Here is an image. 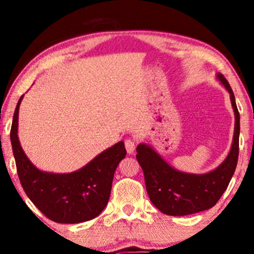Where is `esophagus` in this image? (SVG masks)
I'll list each match as a JSON object with an SVG mask.
<instances>
[{"label": "esophagus", "mask_w": 254, "mask_h": 254, "mask_svg": "<svg viewBox=\"0 0 254 254\" xmlns=\"http://www.w3.org/2000/svg\"><path fill=\"white\" fill-rule=\"evenodd\" d=\"M125 148H126L127 152L129 155L134 154L135 151V141L131 140V138H127L126 141H125Z\"/></svg>", "instance_id": "esophagus-1"}]
</instances>
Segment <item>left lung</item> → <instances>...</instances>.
<instances>
[{
	"instance_id": "obj_1",
	"label": "left lung",
	"mask_w": 254,
	"mask_h": 254,
	"mask_svg": "<svg viewBox=\"0 0 254 254\" xmlns=\"http://www.w3.org/2000/svg\"><path fill=\"white\" fill-rule=\"evenodd\" d=\"M216 76L230 93L235 112L231 149L227 158L216 169L202 175L183 172L172 168L150 145L140 143L136 148V159L143 170L148 195L154 206L163 214L185 216L214 207L235 173L239 152V112L230 84L222 74Z\"/></svg>"
}]
</instances>
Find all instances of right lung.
Returning a JSON list of instances; mask_svg holds the SVG:
<instances>
[{"mask_svg": "<svg viewBox=\"0 0 254 254\" xmlns=\"http://www.w3.org/2000/svg\"><path fill=\"white\" fill-rule=\"evenodd\" d=\"M24 95L17 103L10 130L17 173L26 195L38 209L57 223H81L102 213L109 202L113 176L126 156L123 141L96 156L77 171H41L23 151L18 140V112Z\"/></svg>", "mask_w": 254, "mask_h": 254, "instance_id": "obj_1", "label": "right lung"}]
</instances>
